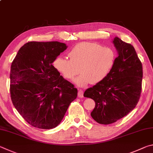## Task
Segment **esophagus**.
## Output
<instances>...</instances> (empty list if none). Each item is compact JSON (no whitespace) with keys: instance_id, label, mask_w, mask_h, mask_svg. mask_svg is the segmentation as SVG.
Returning a JSON list of instances; mask_svg holds the SVG:
<instances>
[{"instance_id":"obj_1","label":"esophagus","mask_w":153,"mask_h":153,"mask_svg":"<svg viewBox=\"0 0 153 153\" xmlns=\"http://www.w3.org/2000/svg\"><path fill=\"white\" fill-rule=\"evenodd\" d=\"M78 97L80 98H82L83 97V91L82 90H79L78 91Z\"/></svg>"}]
</instances>
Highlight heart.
<instances>
[{
    "instance_id": "obj_1",
    "label": "heart",
    "mask_w": 153,
    "mask_h": 153,
    "mask_svg": "<svg viewBox=\"0 0 153 153\" xmlns=\"http://www.w3.org/2000/svg\"><path fill=\"white\" fill-rule=\"evenodd\" d=\"M68 56L70 60L62 56L56 57L53 66L68 80L73 79L81 71L82 74L74 80L79 87L104 81L116 62V53L112 48L102 47L96 43H79L70 50Z\"/></svg>"
}]
</instances>
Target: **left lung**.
<instances>
[{"instance_id":"1","label":"left lung","mask_w":153,"mask_h":153,"mask_svg":"<svg viewBox=\"0 0 153 153\" xmlns=\"http://www.w3.org/2000/svg\"><path fill=\"white\" fill-rule=\"evenodd\" d=\"M112 42L117 52L114 66L106 79L85 91L84 97L95 101L91 113L101 124L116 122L135 108L140 98L143 66L132 45L117 37Z\"/></svg>"}]
</instances>
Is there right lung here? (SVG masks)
I'll return each instance as SVG.
<instances>
[{
	"label": "right lung",
	"mask_w": 153,
	"mask_h": 153,
	"mask_svg": "<svg viewBox=\"0 0 153 153\" xmlns=\"http://www.w3.org/2000/svg\"><path fill=\"white\" fill-rule=\"evenodd\" d=\"M68 46L59 42H30L21 47L10 67V97L25 121L40 129L60 124L77 89L52 63Z\"/></svg>",
	"instance_id": "right-lung-1"
}]
</instances>
